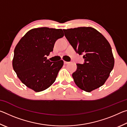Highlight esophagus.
<instances>
[{"instance_id":"obj_1","label":"esophagus","mask_w":127,"mask_h":127,"mask_svg":"<svg viewBox=\"0 0 127 127\" xmlns=\"http://www.w3.org/2000/svg\"><path fill=\"white\" fill-rule=\"evenodd\" d=\"M69 62H66V61H64V64H69Z\"/></svg>"}]
</instances>
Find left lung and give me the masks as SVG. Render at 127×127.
Segmentation results:
<instances>
[{
    "instance_id": "obj_1",
    "label": "left lung",
    "mask_w": 127,
    "mask_h": 127,
    "mask_svg": "<svg viewBox=\"0 0 127 127\" xmlns=\"http://www.w3.org/2000/svg\"><path fill=\"white\" fill-rule=\"evenodd\" d=\"M74 50L83 55L84 63L77 64L72 74L76 85L90 92L104 84L114 65L110 44L101 33L90 27L63 30Z\"/></svg>"
}]
</instances>
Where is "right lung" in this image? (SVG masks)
Segmentation results:
<instances>
[{"label":"right lung","instance_id":"add662e5","mask_svg":"<svg viewBox=\"0 0 127 127\" xmlns=\"http://www.w3.org/2000/svg\"><path fill=\"white\" fill-rule=\"evenodd\" d=\"M62 29L40 27L25 34L15 48L12 65L21 82L35 92L46 90L54 82L63 61L47 59L55 42L63 37Z\"/></svg>","mask_w":127,"mask_h":127}]
</instances>
